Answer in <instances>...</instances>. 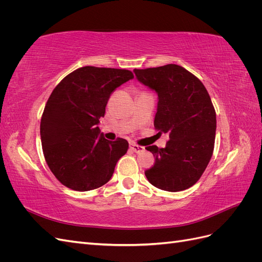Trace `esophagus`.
<instances>
[{
  "label": "esophagus",
  "instance_id": "obj_1",
  "mask_svg": "<svg viewBox=\"0 0 262 262\" xmlns=\"http://www.w3.org/2000/svg\"><path fill=\"white\" fill-rule=\"evenodd\" d=\"M130 148L133 150L134 153H138V154H140V153H143L144 150H145V148H144L143 146H140V145L133 144V143H131V144H130Z\"/></svg>",
  "mask_w": 262,
  "mask_h": 262
}]
</instances>
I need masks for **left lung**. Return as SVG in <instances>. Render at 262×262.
I'll use <instances>...</instances> for the list:
<instances>
[{
    "mask_svg": "<svg viewBox=\"0 0 262 262\" xmlns=\"http://www.w3.org/2000/svg\"><path fill=\"white\" fill-rule=\"evenodd\" d=\"M138 80L158 95L154 126L168 133L164 148L145 147L155 164L145 170L158 189L177 192L192 187L211 160L216 130V114L202 82L185 68L167 64L134 69Z\"/></svg>",
    "mask_w": 262,
    "mask_h": 262,
    "instance_id": "left-lung-1",
    "label": "left lung"
}]
</instances>
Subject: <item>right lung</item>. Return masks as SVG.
Listing matches in <instances>:
<instances>
[{
  "instance_id": "1",
  "label": "right lung",
  "mask_w": 262,
  "mask_h": 262,
  "mask_svg": "<svg viewBox=\"0 0 262 262\" xmlns=\"http://www.w3.org/2000/svg\"><path fill=\"white\" fill-rule=\"evenodd\" d=\"M134 76L129 70L83 67L55 86L40 122L45 160L62 185L89 191L112 178L128 141L106 140L97 126L112 93Z\"/></svg>"
}]
</instances>
